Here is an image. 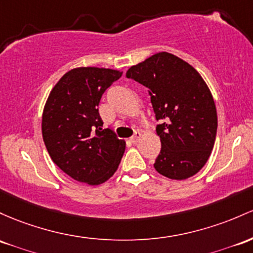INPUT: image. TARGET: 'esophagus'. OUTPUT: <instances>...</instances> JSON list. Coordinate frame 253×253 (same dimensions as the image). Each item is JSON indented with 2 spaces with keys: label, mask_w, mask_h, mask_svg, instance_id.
<instances>
[{
  "label": "esophagus",
  "mask_w": 253,
  "mask_h": 253,
  "mask_svg": "<svg viewBox=\"0 0 253 253\" xmlns=\"http://www.w3.org/2000/svg\"><path fill=\"white\" fill-rule=\"evenodd\" d=\"M140 138H141V133L140 132H135L134 133V135H133V137L131 138V139H129V140H131L132 141V143L133 144H137L138 143V141H139L140 140Z\"/></svg>",
  "instance_id": "1"
}]
</instances>
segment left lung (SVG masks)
<instances>
[{"mask_svg":"<svg viewBox=\"0 0 253 253\" xmlns=\"http://www.w3.org/2000/svg\"><path fill=\"white\" fill-rule=\"evenodd\" d=\"M127 78L149 88L161 140L154 167L163 176L185 180L198 173L211 155L217 131L212 95L190 63L167 51L132 66Z\"/></svg>","mask_w":253,"mask_h":253,"instance_id":"obj_1","label":"left lung"}]
</instances>
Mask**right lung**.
<instances>
[{"mask_svg": "<svg viewBox=\"0 0 253 253\" xmlns=\"http://www.w3.org/2000/svg\"><path fill=\"white\" fill-rule=\"evenodd\" d=\"M121 76L118 69L78 67L50 91L42 115L44 144L55 165L77 181L101 185L120 165L126 143L102 128L97 107Z\"/></svg>", "mask_w": 253, "mask_h": 253, "instance_id": "obj_1", "label": "right lung"}]
</instances>
